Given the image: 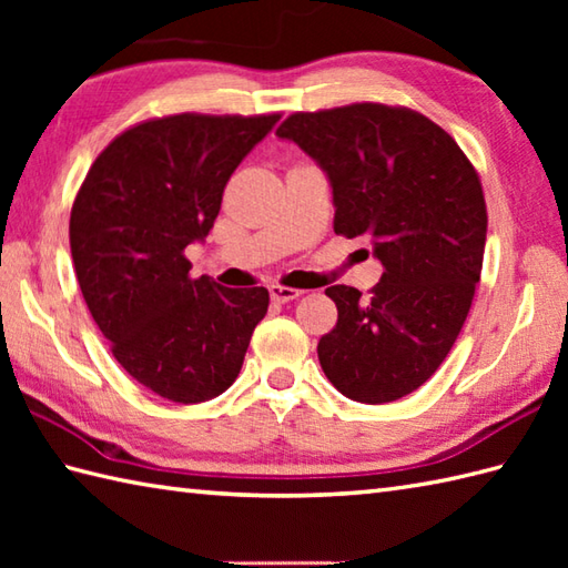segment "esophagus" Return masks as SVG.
<instances>
[{"label":"esophagus","mask_w":568,"mask_h":568,"mask_svg":"<svg viewBox=\"0 0 568 568\" xmlns=\"http://www.w3.org/2000/svg\"><path fill=\"white\" fill-rule=\"evenodd\" d=\"M268 293L275 303H291V300H297L300 295H303V291H295V287H283V285H271Z\"/></svg>","instance_id":"obj_1"}]
</instances>
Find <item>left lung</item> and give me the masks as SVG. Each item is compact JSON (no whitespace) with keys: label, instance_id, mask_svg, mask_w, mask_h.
<instances>
[{"label":"left lung","instance_id":"8db88e82","mask_svg":"<svg viewBox=\"0 0 568 568\" xmlns=\"http://www.w3.org/2000/svg\"><path fill=\"white\" fill-rule=\"evenodd\" d=\"M275 136L322 168L334 232L368 234L385 268L364 297L327 287L339 320L317 344L324 376L366 405L409 395L452 352L480 281L488 214L474 165L442 126L405 106L297 112Z\"/></svg>","mask_w":568,"mask_h":568}]
</instances>
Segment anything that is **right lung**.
Instances as JSON below:
<instances>
[{"instance_id": "add662e5", "label": "right lung", "mask_w": 568, "mask_h": 568, "mask_svg": "<svg viewBox=\"0 0 568 568\" xmlns=\"http://www.w3.org/2000/svg\"><path fill=\"white\" fill-rule=\"evenodd\" d=\"M281 114H175L124 131L92 163L70 212V251L92 320L131 378L204 403L239 376L265 287L190 277L229 178Z\"/></svg>"}]
</instances>
